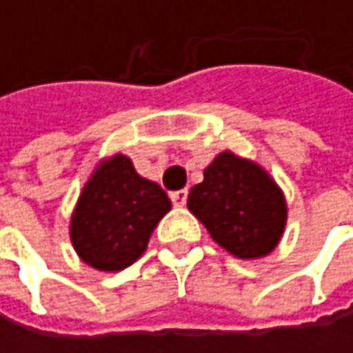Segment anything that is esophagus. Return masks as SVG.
I'll use <instances>...</instances> for the list:
<instances>
[{"instance_id":"esophagus-1","label":"esophagus","mask_w":353,"mask_h":353,"mask_svg":"<svg viewBox=\"0 0 353 353\" xmlns=\"http://www.w3.org/2000/svg\"><path fill=\"white\" fill-rule=\"evenodd\" d=\"M170 198H172L174 206H183V204H185V200H188V190H177V192H172V194H170Z\"/></svg>"}]
</instances>
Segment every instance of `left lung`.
I'll return each mask as SVG.
<instances>
[{"label":"left lung","instance_id":"left-lung-1","mask_svg":"<svg viewBox=\"0 0 353 353\" xmlns=\"http://www.w3.org/2000/svg\"><path fill=\"white\" fill-rule=\"evenodd\" d=\"M188 208L219 245L241 259L268 255L286 225V202L274 179L229 151L190 190Z\"/></svg>","mask_w":353,"mask_h":353}]
</instances>
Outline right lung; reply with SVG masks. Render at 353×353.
<instances>
[{
	"instance_id": "obj_1",
	"label": "right lung",
	"mask_w": 353,
	"mask_h": 353,
	"mask_svg": "<svg viewBox=\"0 0 353 353\" xmlns=\"http://www.w3.org/2000/svg\"><path fill=\"white\" fill-rule=\"evenodd\" d=\"M170 208L168 194L155 181L139 176L128 157L116 155L85 183L71 219V241L92 268L124 270L143 255Z\"/></svg>"
}]
</instances>
